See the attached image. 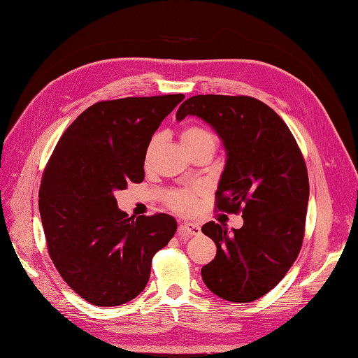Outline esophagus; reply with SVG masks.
<instances>
[{"mask_svg":"<svg viewBox=\"0 0 358 358\" xmlns=\"http://www.w3.org/2000/svg\"><path fill=\"white\" fill-rule=\"evenodd\" d=\"M199 234H201V229L194 222H182L178 227V235L181 236H198Z\"/></svg>","mask_w":358,"mask_h":358,"instance_id":"esophagus-1","label":"esophagus"}]
</instances>
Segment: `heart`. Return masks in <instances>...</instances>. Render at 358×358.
Returning <instances> with one entry per match:
<instances>
[{"label": "heart", "instance_id": "b5f03b06", "mask_svg": "<svg viewBox=\"0 0 358 358\" xmlns=\"http://www.w3.org/2000/svg\"><path fill=\"white\" fill-rule=\"evenodd\" d=\"M180 138L182 146H185L189 154L195 151H209L210 154H213L215 146H217V137H215L210 129L201 127V124H189V127L181 131ZM157 143H159V137L157 136L152 137L148 143L145 151V164L151 163L157 149ZM201 194L203 190L199 187L173 190L168 198L169 207L178 213H190L196 207L198 196Z\"/></svg>", "mask_w": 358, "mask_h": 358}]
</instances>
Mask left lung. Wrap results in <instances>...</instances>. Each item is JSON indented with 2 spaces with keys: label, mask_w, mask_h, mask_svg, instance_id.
Here are the masks:
<instances>
[{
  "label": "left lung",
  "mask_w": 358,
  "mask_h": 358,
  "mask_svg": "<svg viewBox=\"0 0 358 358\" xmlns=\"http://www.w3.org/2000/svg\"><path fill=\"white\" fill-rule=\"evenodd\" d=\"M186 115L209 123L226 148L215 209L243 212L244 220L230 234L213 221L201 227L217 245L203 280L226 301L253 302L279 284L301 252L310 196L303 155L287 123L255 97L194 96L177 120Z\"/></svg>",
  "instance_id": "obj_1"
}]
</instances>
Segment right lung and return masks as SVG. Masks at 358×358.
<instances>
[{"instance_id": "right-lung-1", "label": "right lung", "mask_w": 358, "mask_h": 358, "mask_svg": "<svg viewBox=\"0 0 358 358\" xmlns=\"http://www.w3.org/2000/svg\"><path fill=\"white\" fill-rule=\"evenodd\" d=\"M185 94L124 97L91 105L65 129L45 166L39 213L62 279L96 306L143 292L154 255L177 231L171 215L129 218L115 190L145 178V151Z\"/></svg>"}]
</instances>
